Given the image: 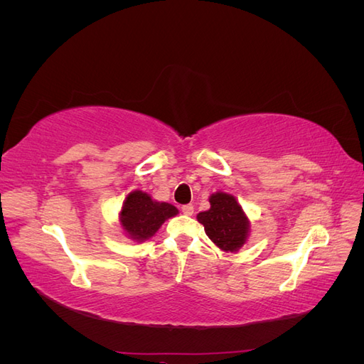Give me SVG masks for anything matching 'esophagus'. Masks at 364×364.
Returning a JSON list of instances; mask_svg holds the SVG:
<instances>
[{
    "mask_svg": "<svg viewBox=\"0 0 364 364\" xmlns=\"http://www.w3.org/2000/svg\"><path fill=\"white\" fill-rule=\"evenodd\" d=\"M182 213L185 215H193L194 214V206L193 205H183L182 206Z\"/></svg>",
    "mask_w": 364,
    "mask_h": 364,
    "instance_id": "34e87169",
    "label": "esophagus"
}]
</instances>
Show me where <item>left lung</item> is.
Wrapping results in <instances>:
<instances>
[{
	"mask_svg": "<svg viewBox=\"0 0 364 364\" xmlns=\"http://www.w3.org/2000/svg\"><path fill=\"white\" fill-rule=\"evenodd\" d=\"M209 209L197 214L205 232L223 252L237 253L247 243L250 220L232 194L217 191L209 196Z\"/></svg>",
	"mask_w": 364,
	"mask_h": 364,
	"instance_id": "left-lung-1",
	"label": "left lung"
}]
</instances>
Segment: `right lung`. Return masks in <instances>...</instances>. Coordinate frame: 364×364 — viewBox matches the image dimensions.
Instances as JSON below:
<instances>
[{
	"label": "right lung",
	"mask_w": 364,
	"mask_h": 364,
	"mask_svg": "<svg viewBox=\"0 0 364 364\" xmlns=\"http://www.w3.org/2000/svg\"><path fill=\"white\" fill-rule=\"evenodd\" d=\"M179 214V209L167 202H158L141 190H135L126 196L121 205L118 222L123 232L130 238L142 243L155 235L165 220Z\"/></svg>",
	"instance_id": "1"
}]
</instances>
